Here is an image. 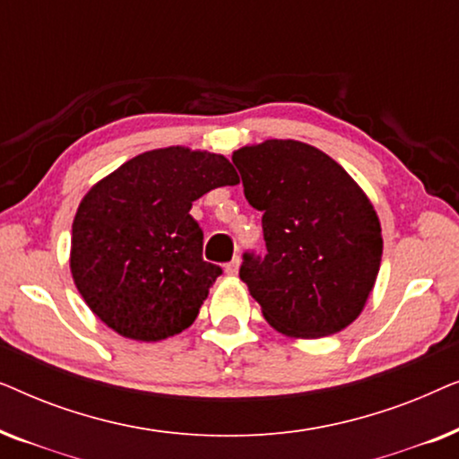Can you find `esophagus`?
<instances>
[{
	"instance_id": "34e87169",
	"label": "esophagus",
	"mask_w": 459,
	"mask_h": 459,
	"mask_svg": "<svg viewBox=\"0 0 459 459\" xmlns=\"http://www.w3.org/2000/svg\"><path fill=\"white\" fill-rule=\"evenodd\" d=\"M240 256H234V259H231L228 265H225V273L228 275H236L238 273V269H240Z\"/></svg>"
}]
</instances>
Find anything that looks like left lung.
<instances>
[{
	"label": "left lung",
	"mask_w": 459,
	"mask_h": 459,
	"mask_svg": "<svg viewBox=\"0 0 459 459\" xmlns=\"http://www.w3.org/2000/svg\"><path fill=\"white\" fill-rule=\"evenodd\" d=\"M244 196L263 212L265 255L244 253L240 278L263 317L288 336L322 338L359 316L380 269L372 203L322 150L267 140L231 156Z\"/></svg>",
	"instance_id": "left-lung-1"
}]
</instances>
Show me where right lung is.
<instances>
[{
  "label": "right lung",
  "mask_w": 459,
  "mask_h": 459,
  "mask_svg": "<svg viewBox=\"0 0 459 459\" xmlns=\"http://www.w3.org/2000/svg\"><path fill=\"white\" fill-rule=\"evenodd\" d=\"M238 181L225 156L171 146L135 156L93 186L71 240L73 280L87 307L134 341L190 328L223 273L203 259L192 203Z\"/></svg>",
  "instance_id": "add662e5"
}]
</instances>
